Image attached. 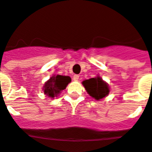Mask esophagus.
<instances>
[{"mask_svg":"<svg viewBox=\"0 0 152 152\" xmlns=\"http://www.w3.org/2000/svg\"><path fill=\"white\" fill-rule=\"evenodd\" d=\"M80 79V76L79 75H74L73 76V80L74 81H78Z\"/></svg>","mask_w":152,"mask_h":152,"instance_id":"obj_1","label":"esophagus"}]
</instances>
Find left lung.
I'll return each mask as SVG.
<instances>
[{
    "instance_id": "obj_1",
    "label": "left lung",
    "mask_w": 152,
    "mask_h": 152,
    "mask_svg": "<svg viewBox=\"0 0 152 152\" xmlns=\"http://www.w3.org/2000/svg\"><path fill=\"white\" fill-rule=\"evenodd\" d=\"M82 83L88 95L96 100L103 99L110 93L108 84L102 80V79L99 76L95 78L85 80L82 82Z\"/></svg>"
}]
</instances>
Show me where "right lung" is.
<instances>
[{
  "instance_id": "right-lung-1",
  "label": "right lung",
  "mask_w": 152,
  "mask_h": 152,
  "mask_svg": "<svg viewBox=\"0 0 152 152\" xmlns=\"http://www.w3.org/2000/svg\"><path fill=\"white\" fill-rule=\"evenodd\" d=\"M71 82V78L68 76H51L49 80L45 83L43 86L44 94L48 97H57L61 91L65 89L67 85Z\"/></svg>"
}]
</instances>
